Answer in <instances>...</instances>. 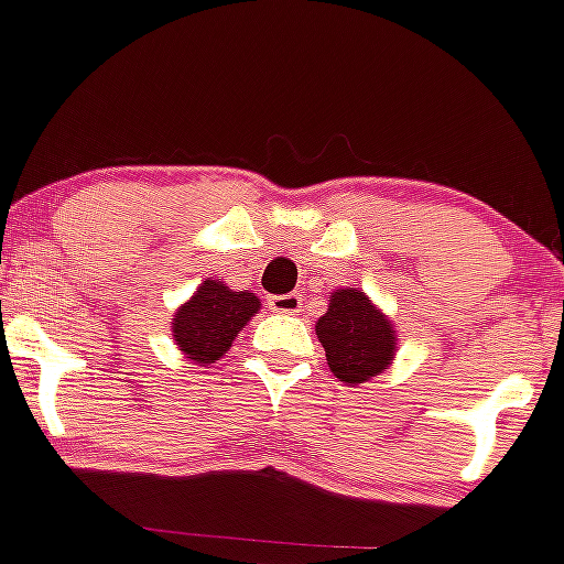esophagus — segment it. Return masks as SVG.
I'll use <instances>...</instances> for the list:
<instances>
[{
  "label": "esophagus",
  "mask_w": 564,
  "mask_h": 564,
  "mask_svg": "<svg viewBox=\"0 0 564 564\" xmlns=\"http://www.w3.org/2000/svg\"><path fill=\"white\" fill-rule=\"evenodd\" d=\"M270 308L275 314H300V308H303V294H275V297H270Z\"/></svg>",
  "instance_id": "esophagus-1"
}]
</instances>
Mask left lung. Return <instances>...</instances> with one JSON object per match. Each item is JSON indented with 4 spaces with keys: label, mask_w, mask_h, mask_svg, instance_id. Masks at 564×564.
Segmentation results:
<instances>
[{
    "label": "left lung",
    "mask_w": 564,
    "mask_h": 564,
    "mask_svg": "<svg viewBox=\"0 0 564 564\" xmlns=\"http://www.w3.org/2000/svg\"><path fill=\"white\" fill-rule=\"evenodd\" d=\"M327 366L340 382L362 384L382 373L395 355V329L357 289H338L316 322Z\"/></svg>",
    "instance_id": "8db88e82"
}]
</instances>
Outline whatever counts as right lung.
Returning <instances> with one entry per match:
<instances>
[{
  "label": "right lung",
  "instance_id": "right-lung-1",
  "mask_svg": "<svg viewBox=\"0 0 564 564\" xmlns=\"http://www.w3.org/2000/svg\"><path fill=\"white\" fill-rule=\"evenodd\" d=\"M259 311V297L231 292L220 281H204L198 292L176 311L172 333L176 346L196 362H215L229 351L248 318Z\"/></svg>",
  "mask_w": 564,
  "mask_h": 564
}]
</instances>
